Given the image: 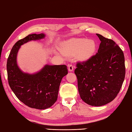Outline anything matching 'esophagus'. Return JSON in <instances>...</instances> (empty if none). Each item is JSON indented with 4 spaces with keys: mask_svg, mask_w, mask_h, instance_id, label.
<instances>
[{
    "mask_svg": "<svg viewBox=\"0 0 132 132\" xmlns=\"http://www.w3.org/2000/svg\"><path fill=\"white\" fill-rule=\"evenodd\" d=\"M68 71H72L73 70V66L72 64H69L68 65Z\"/></svg>",
    "mask_w": 132,
    "mask_h": 132,
    "instance_id": "34e87169",
    "label": "esophagus"
}]
</instances>
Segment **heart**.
Listing matches in <instances>:
<instances>
[{
    "label": "heart",
    "instance_id": "1",
    "mask_svg": "<svg viewBox=\"0 0 132 132\" xmlns=\"http://www.w3.org/2000/svg\"><path fill=\"white\" fill-rule=\"evenodd\" d=\"M95 44L93 41L86 38L73 39L66 45V51L71 53L79 52V58L83 60L88 59L95 51Z\"/></svg>",
    "mask_w": 132,
    "mask_h": 132
}]
</instances>
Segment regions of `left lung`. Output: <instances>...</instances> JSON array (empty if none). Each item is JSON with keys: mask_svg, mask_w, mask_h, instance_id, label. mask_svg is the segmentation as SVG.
I'll use <instances>...</instances> for the list:
<instances>
[{"mask_svg": "<svg viewBox=\"0 0 132 132\" xmlns=\"http://www.w3.org/2000/svg\"><path fill=\"white\" fill-rule=\"evenodd\" d=\"M101 43L98 53L78 61L75 73L80 98L88 105L101 106L113 101L125 76L123 51L111 39L96 34Z\"/></svg>", "mask_w": 132, "mask_h": 132, "instance_id": "obj_1", "label": "left lung"}]
</instances>
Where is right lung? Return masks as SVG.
Returning <instances> with one entry per match:
<instances>
[{
	"instance_id": "add662e5",
	"label": "right lung",
	"mask_w": 132,
	"mask_h": 132,
	"mask_svg": "<svg viewBox=\"0 0 132 132\" xmlns=\"http://www.w3.org/2000/svg\"><path fill=\"white\" fill-rule=\"evenodd\" d=\"M43 33L29 34L18 41L12 47L7 61L9 86L15 95L29 108L44 110L50 108L58 97L62 78L68 73L65 65H46L39 72H22L16 64V54L22 45L44 38Z\"/></svg>"
}]
</instances>
